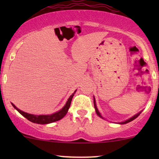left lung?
Listing matches in <instances>:
<instances>
[{
  "mask_svg": "<svg viewBox=\"0 0 159 159\" xmlns=\"http://www.w3.org/2000/svg\"><path fill=\"white\" fill-rule=\"evenodd\" d=\"M93 102H94V107H95V110H96V114H97V115L98 116H99L100 117H102V116H101V114H100V113L98 112V109H97V107H96V102H95V98H94V100H93ZM140 113H138V114H136V115H134V116H132V118H130V119H129V120H125V122H123V123H121V124H125V123H129V122H131V121H132V120H134V119H135V118H137L138 117V116H139L140 115Z\"/></svg>",
  "mask_w": 159,
  "mask_h": 159,
  "instance_id": "obj_1",
  "label": "left lung"
}]
</instances>
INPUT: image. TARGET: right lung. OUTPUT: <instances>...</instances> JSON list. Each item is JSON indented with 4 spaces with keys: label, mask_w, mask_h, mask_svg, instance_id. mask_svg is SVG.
<instances>
[{
    "label": "right lung",
    "mask_w": 159,
    "mask_h": 159,
    "mask_svg": "<svg viewBox=\"0 0 159 159\" xmlns=\"http://www.w3.org/2000/svg\"><path fill=\"white\" fill-rule=\"evenodd\" d=\"M76 92V90L75 91V93ZM74 93L72 94V96L69 98L68 101H67L66 104L65 105V106L61 109V111H57V113L51 114V115H34V114H27V113L24 112V111L19 110V108H17L13 104H12V106L17 110L21 114L22 116H25V118H27L29 121L32 122V123H37V124H48L51 123H54V122L58 121V120H61L63 116L68 112V110L70 107L71 102H72V97L74 96Z\"/></svg>",
    "instance_id": "obj_1"
}]
</instances>
